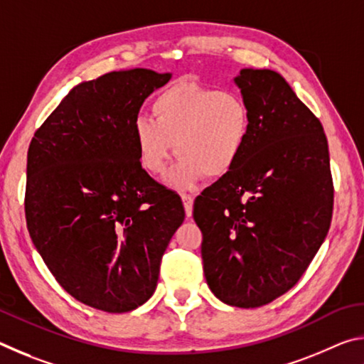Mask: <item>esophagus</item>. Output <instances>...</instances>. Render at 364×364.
<instances>
[{"instance_id":"1","label":"esophagus","mask_w":364,"mask_h":364,"mask_svg":"<svg viewBox=\"0 0 364 364\" xmlns=\"http://www.w3.org/2000/svg\"><path fill=\"white\" fill-rule=\"evenodd\" d=\"M181 199H183V205H184V212H186L188 217L193 215V204H194V197L186 193H181Z\"/></svg>"}]
</instances>
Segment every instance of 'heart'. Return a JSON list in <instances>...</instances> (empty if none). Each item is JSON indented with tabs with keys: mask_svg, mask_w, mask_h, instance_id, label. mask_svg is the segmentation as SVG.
Masks as SVG:
<instances>
[{
	"mask_svg": "<svg viewBox=\"0 0 364 364\" xmlns=\"http://www.w3.org/2000/svg\"><path fill=\"white\" fill-rule=\"evenodd\" d=\"M151 117L133 123L139 165L162 175L170 157L180 156L167 176L171 186L189 188L202 176L223 178L237 167L254 128L249 102L236 91L197 82H178L154 97Z\"/></svg>",
	"mask_w": 364,
	"mask_h": 364,
	"instance_id": "b5f03b06",
	"label": "heart"
}]
</instances>
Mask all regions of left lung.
<instances>
[{"label":"left lung","mask_w":364,"mask_h":364,"mask_svg":"<svg viewBox=\"0 0 364 364\" xmlns=\"http://www.w3.org/2000/svg\"><path fill=\"white\" fill-rule=\"evenodd\" d=\"M254 128L241 162L196 197L210 291L257 308L297 284L329 231L334 207L328 139L318 117L279 73L234 78Z\"/></svg>","instance_id":"1"}]
</instances>
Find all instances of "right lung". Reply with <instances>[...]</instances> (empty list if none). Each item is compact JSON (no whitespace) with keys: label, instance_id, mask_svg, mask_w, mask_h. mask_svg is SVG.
<instances>
[{"label":"right lung","instance_id":"1","mask_svg":"<svg viewBox=\"0 0 364 364\" xmlns=\"http://www.w3.org/2000/svg\"><path fill=\"white\" fill-rule=\"evenodd\" d=\"M170 77L133 69L80 83L28 146L30 237L60 287L96 310L149 300L184 220L180 196L141 167L133 138L144 100Z\"/></svg>","mask_w":364,"mask_h":364}]
</instances>
